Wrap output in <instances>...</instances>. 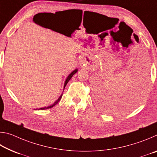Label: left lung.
Returning <instances> with one entry per match:
<instances>
[{"label":"left lung","instance_id":"left-lung-1","mask_svg":"<svg viewBox=\"0 0 157 157\" xmlns=\"http://www.w3.org/2000/svg\"><path fill=\"white\" fill-rule=\"evenodd\" d=\"M139 63L143 73H147V66L145 61L141 59ZM142 87L137 86V88L129 92L123 98L116 100L109 96H102L99 98V105L102 110L107 112H127L136 107L139 104L142 97Z\"/></svg>","mask_w":157,"mask_h":157}]
</instances>
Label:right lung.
<instances>
[{"label": "right lung", "instance_id": "add662e5", "mask_svg": "<svg viewBox=\"0 0 157 157\" xmlns=\"http://www.w3.org/2000/svg\"><path fill=\"white\" fill-rule=\"evenodd\" d=\"M39 14H39H41V13H39V14ZM36 15H37V14H36ZM36 15H35V16H36ZM35 16H34V17H35ZM34 18H33V21H34ZM35 20H36V21H38L39 23H42V21H43V20H44V18H43V17H41V16H39V20H38V19H36V18ZM34 23H36V22H34ZM77 72H78V69H75V71H73V72L71 73L70 74V75H69L68 76V78H67V79H66L65 83H64V88H65L66 85L67 84V83L68 82V81L70 80L71 78H72V77H73V75H74V74H75V73H77ZM62 94L60 95V97H59V98H58V100H57L56 101H55V102H54V104H53L52 105H51V106H49V107H46L40 108V109H41V110H44V109H49V108H51V107H52L53 106H55V105H57V103L59 102V101L61 100V98H62Z\"/></svg>", "mask_w": 157, "mask_h": 157}]
</instances>
